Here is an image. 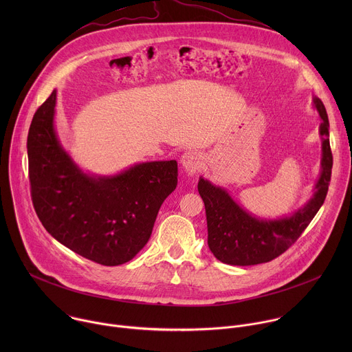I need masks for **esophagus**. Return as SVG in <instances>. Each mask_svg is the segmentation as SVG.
<instances>
[{"label":"esophagus","mask_w":352,"mask_h":352,"mask_svg":"<svg viewBox=\"0 0 352 352\" xmlns=\"http://www.w3.org/2000/svg\"><path fill=\"white\" fill-rule=\"evenodd\" d=\"M181 164L188 174H195L202 168V156L197 152H186L181 156Z\"/></svg>","instance_id":"esophagus-1"}]
</instances>
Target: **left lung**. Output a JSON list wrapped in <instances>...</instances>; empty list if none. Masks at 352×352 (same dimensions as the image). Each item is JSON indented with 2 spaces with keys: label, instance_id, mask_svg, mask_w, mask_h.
<instances>
[{
  "label": "left lung",
  "instance_id": "8db88e82",
  "mask_svg": "<svg viewBox=\"0 0 352 352\" xmlns=\"http://www.w3.org/2000/svg\"><path fill=\"white\" fill-rule=\"evenodd\" d=\"M312 103L322 120L319 125L322 159L320 175L312 196L304 206L283 217H261L239 206L226 188L214 185L204 177L199 178L197 190L206 209L208 245L220 262L232 266H252L273 261L299 238L322 208L333 167L330 125L322 100L314 96Z\"/></svg>",
  "mask_w": 352,
  "mask_h": 352
}]
</instances>
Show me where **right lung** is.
<instances>
[{
  "label": "right lung",
  "mask_w": 352,
  "mask_h": 352,
  "mask_svg": "<svg viewBox=\"0 0 352 352\" xmlns=\"http://www.w3.org/2000/svg\"><path fill=\"white\" fill-rule=\"evenodd\" d=\"M57 90L37 109L28 135L34 210L48 231L75 254L104 266L129 262L147 243L178 166L136 163L114 175L83 171L56 131Z\"/></svg>",
  "instance_id": "right-lung-1"
}]
</instances>
